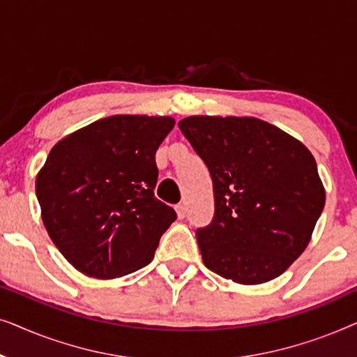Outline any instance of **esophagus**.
I'll list each match as a JSON object with an SVG mask.
<instances>
[{
	"mask_svg": "<svg viewBox=\"0 0 357 357\" xmlns=\"http://www.w3.org/2000/svg\"><path fill=\"white\" fill-rule=\"evenodd\" d=\"M175 211H177L178 219H183L185 216H187V208H185L183 203H178L177 206H175Z\"/></svg>",
	"mask_w": 357,
	"mask_h": 357,
	"instance_id": "obj_1",
	"label": "esophagus"
}]
</instances>
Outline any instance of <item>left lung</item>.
Listing matches in <instances>:
<instances>
[{"instance_id": "8db88e82", "label": "left lung", "mask_w": 357, "mask_h": 357, "mask_svg": "<svg viewBox=\"0 0 357 357\" xmlns=\"http://www.w3.org/2000/svg\"><path fill=\"white\" fill-rule=\"evenodd\" d=\"M213 178L214 218L197 231L204 266L238 284L275 280L309 245L325 206L314 155L253 116L178 121Z\"/></svg>"}]
</instances>
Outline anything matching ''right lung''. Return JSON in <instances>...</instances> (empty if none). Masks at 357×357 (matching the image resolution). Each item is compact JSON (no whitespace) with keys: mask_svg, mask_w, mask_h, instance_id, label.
<instances>
[{"mask_svg":"<svg viewBox=\"0 0 357 357\" xmlns=\"http://www.w3.org/2000/svg\"><path fill=\"white\" fill-rule=\"evenodd\" d=\"M172 116L112 115L58 141L38 170L42 221L82 275L114 280L151 263L177 214L154 197L155 151Z\"/></svg>","mask_w":357,"mask_h":357,"instance_id":"right-lung-1","label":"right lung"}]
</instances>
